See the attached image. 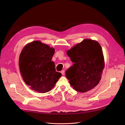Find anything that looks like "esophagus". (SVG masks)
<instances>
[{
    "mask_svg": "<svg viewBox=\"0 0 125 125\" xmlns=\"http://www.w3.org/2000/svg\"><path fill=\"white\" fill-rule=\"evenodd\" d=\"M61 73H62V74L63 75H64L65 74V71H64V70H62L61 71Z\"/></svg>",
    "mask_w": 125,
    "mask_h": 125,
    "instance_id": "34e87169",
    "label": "esophagus"
}]
</instances>
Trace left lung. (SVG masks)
<instances>
[{
  "label": "left lung",
  "mask_w": 125,
  "mask_h": 125,
  "mask_svg": "<svg viewBox=\"0 0 125 125\" xmlns=\"http://www.w3.org/2000/svg\"><path fill=\"white\" fill-rule=\"evenodd\" d=\"M67 55L74 64L65 75L73 88L84 93L99 83L104 68V59L101 45L97 41L84 40L67 51Z\"/></svg>",
  "instance_id": "8db88e82"
}]
</instances>
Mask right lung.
<instances>
[{
  "label": "right lung",
  "mask_w": 125,
  "mask_h": 125,
  "mask_svg": "<svg viewBox=\"0 0 125 125\" xmlns=\"http://www.w3.org/2000/svg\"><path fill=\"white\" fill-rule=\"evenodd\" d=\"M55 50L40 41L25 45L19 57L20 70L26 84L39 93L50 91L61 76L51 61Z\"/></svg>",
  "instance_id": "1"
}]
</instances>
